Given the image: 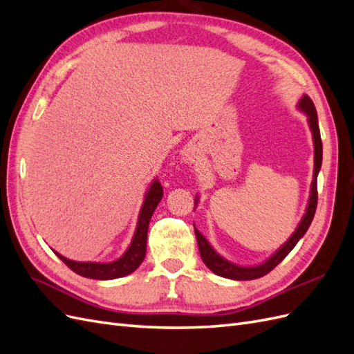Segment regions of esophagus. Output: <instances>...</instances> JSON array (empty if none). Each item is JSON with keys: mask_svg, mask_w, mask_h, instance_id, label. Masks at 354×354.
Wrapping results in <instances>:
<instances>
[{"mask_svg": "<svg viewBox=\"0 0 354 354\" xmlns=\"http://www.w3.org/2000/svg\"><path fill=\"white\" fill-rule=\"evenodd\" d=\"M194 153H192V152H185V160H186V162H189V164H192V162H194Z\"/></svg>", "mask_w": 354, "mask_h": 354, "instance_id": "34e87169", "label": "esophagus"}]
</instances>
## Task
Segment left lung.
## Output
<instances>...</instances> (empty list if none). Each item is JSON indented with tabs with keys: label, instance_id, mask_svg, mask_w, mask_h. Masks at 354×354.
<instances>
[{
	"label": "left lung",
	"instance_id": "obj_1",
	"mask_svg": "<svg viewBox=\"0 0 354 354\" xmlns=\"http://www.w3.org/2000/svg\"><path fill=\"white\" fill-rule=\"evenodd\" d=\"M297 108L299 112H303L307 116L308 128H310V131H312L313 146H315L313 180H312V186H310V196H308L306 212H304L301 221L298 223V226L294 230V233L288 238V241L281 246L279 250L274 251L269 257V259L264 260L263 263L255 264V266H239L236 263H232L227 259H224L223 255H220L216 250L212 248V245L207 241V238L203 236V234L195 227V224H194L199 252H201V259L212 273H216L221 277H227V279H233V281L259 279V277L272 272L274 267L294 250V246L298 243L299 239L304 236L307 229L310 227V224H312V220H313L315 212H316V207H317V174L320 171V167H322V140H320L317 113H316V108H315L312 99H310L307 94H303V97L299 99ZM198 202H199V196L196 195L195 207H198Z\"/></svg>",
	"mask_w": 354,
	"mask_h": 354
}]
</instances>
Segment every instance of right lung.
Segmentation results:
<instances>
[{"mask_svg": "<svg viewBox=\"0 0 354 354\" xmlns=\"http://www.w3.org/2000/svg\"><path fill=\"white\" fill-rule=\"evenodd\" d=\"M164 189L160 186L159 180L153 178L151 186L147 187L145 194L143 205L138 212L137 226L134 236L131 239L130 246L127 251L113 261L109 263H97V261H75L69 260L66 257L56 252L55 254L59 259L65 263L71 270L78 273L80 276L88 277V279H97V281H111L118 279V277H124L127 274L133 273L138 266H140L145 260L146 255V241H147V229L149 221L152 218V214L156 209L158 203L162 199Z\"/></svg>", "mask_w": 354, "mask_h": 354, "instance_id": "1", "label": "right lung"}]
</instances>
